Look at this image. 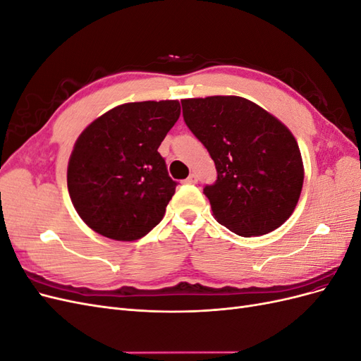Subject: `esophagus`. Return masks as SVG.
Wrapping results in <instances>:
<instances>
[{"label": "esophagus", "mask_w": 361, "mask_h": 361, "mask_svg": "<svg viewBox=\"0 0 361 361\" xmlns=\"http://www.w3.org/2000/svg\"><path fill=\"white\" fill-rule=\"evenodd\" d=\"M197 176H195V174L194 173H191L190 174V176L187 178V179H185V183H197Z\"/></svg>", "instance_id": "obj_1"}]
</instances>
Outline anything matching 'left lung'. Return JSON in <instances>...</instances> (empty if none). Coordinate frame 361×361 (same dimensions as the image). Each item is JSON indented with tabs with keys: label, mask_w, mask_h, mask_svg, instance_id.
Returning <instances> with one entry per match:
<instances>
[{
	"label": "left lung",
	"mask_w": 361,
	"mask_h": 361,
	"mask_svg": "<svg viewBox=\"0 0 361 361\" xmlns=\"http://www.w3.org/2000/svg\"><path fill=\"white\" fill-rule=\"evenodd\" d=\"M180 102L185 123L215 162L216 180L203 192L216 221L245 238L276 231L292 215L304 180L290 130L245 97Z\"/></svg>",
	"instance_id": "obj_1"
}]
</instances>
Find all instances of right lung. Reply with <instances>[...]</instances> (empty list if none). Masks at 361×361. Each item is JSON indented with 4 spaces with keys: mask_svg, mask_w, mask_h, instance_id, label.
Returning <instances> with one entry per match:
<instances>
[{
    "mask_svg": "<svg viewBox=\"0 0 361 361\" xmlns=\"http://www.w3.org/2000/svg\"><path fill=\"white\" fill-rule=\"evenodd\" d=\"M179 116V101L129 102L82 130L69 159L68 190L96 233L135 241L159 224L178 183L158 147Z\"/></svg>",
    "mask_w": 361,
    "mask_h": 361,
    "instance_id": "obj_1",
    "label": "right lung"
}]
</instances>
